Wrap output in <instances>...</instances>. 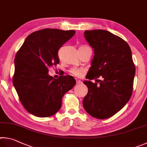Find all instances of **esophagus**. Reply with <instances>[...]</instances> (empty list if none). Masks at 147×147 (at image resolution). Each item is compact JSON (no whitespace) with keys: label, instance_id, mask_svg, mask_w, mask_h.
<instances>
[{"label":"esophagus","instance_id":"1","mask_svg":"<svg viewBox=\"0 0 147 147\" xmlns=\"http://www.w3.org/2000/svg\"><path fill=\"white\" fill-rule=\"evenodd\" d=\"M76 83H77V84H80L82 83V81L81 80H78Z\"/></svg>","mask_w":147,"mask_h":147}]
</instances>
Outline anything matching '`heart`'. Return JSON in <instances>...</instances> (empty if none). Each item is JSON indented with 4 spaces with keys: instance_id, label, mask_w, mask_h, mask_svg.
I'll use <instances>...</instances> for the list:
<instances>
[{
    "instance_id": "1",
    "label": "heart",
    "mask_w": 147,
    "mask_h": 147,
    "mask_svg": "<svg viewBox=\"0 0 147 147\" xmlns=\"http://www.w3.org/2000/svg\"><path fill=\"white\" fill-rule=\"evenodd\" d=\"M81 47H88V46H81ZM70 73L72 74V75L74 76H78L79 77L81 76V74L84 71V69H81V68H71L70 70Z\"/></svg>"
}]
</instances>
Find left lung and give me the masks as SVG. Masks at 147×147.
Returning <instances> with one entry per match:
<instances>
[{
	"label": "left lung",
	"instance_id": "obj_1",
	"mask_svg": "<svg viewBox=\"0 0 147 147\" xmlns=\"http://www.w3.org/2000/svg\"><path fill=\"white\" fill-rule=\"evenodd\" d=\"M84 36L94 51L86 77L97 83L83 82L88 88L83 107L94 117L107 119L121 110L132 96L136 73L132 51L123 38L107 30H87ZM99 77L102 80L96 79Z\"/></svg>",
	"mask_w": 147,
	"mask_h": 147
}]
</instances>
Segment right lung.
Listing matches in <instances>:
<instances>
[{"mask_svg": "<svg viewBox=\"0 0 147 147\" xmlns=\"http://www.w3.org/2000/svg\"><path fill=\"white\" fill-rule=\"evenodd\" d=\"M75 30L43 29L28 35L15 58L13 83L23 107L35 116L53 115L62 99L76 84L71 76L54 79L48 68L59 63L58 51Z\"/></svg>", "mask_w": 147, "mask_h": 147, "instance_id": "add662e5", "label": "right lung"}]
</instances>
